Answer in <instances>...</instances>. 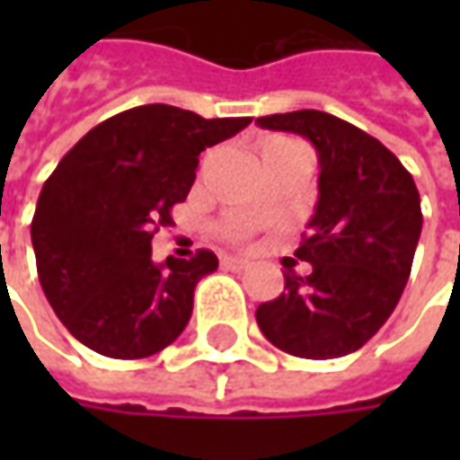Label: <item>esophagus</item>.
<instances>
[{
	"label": "esophagus",
	"mask_w": 460,
	"mask_h": 460,
	"mask_svg": "<svg viewBox=\"0 0 460 460\" xmlns=\"http://www.w3.org/2000/svg\"><path fill=\"white\" fill-rule=\"evenodd\" d=\"M220 266L225 269V271H245V269H248V263H245V261H240V258H233V256H222Z\"/></svg>",
	"instance_id": "obj_1"
}]
</instances>
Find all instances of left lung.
<instances>
[{"instance_id": "left-lung-1", "label": "left lung", "mask_w": 460, "mask_h": 460, "mask_svg": "<svg viewBox=\"0 0 460 460\" xmlns=\"http://www.w3.org/2000/svg\"><path fill=\"white\" fill-rule=\"evenodd\" d=\"M256 122L307 137L320 161V197L294 253L312 271L289 269L284 292L256 309V323L284 353L341 358L397 307L422 230L420 191L394 153L341 117L299 110Z\"/></svg>"}]
</instances>
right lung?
<instances>
[{"label":"right lung","instance_id":"right-lung-1","mask_svg":"<svg viewBox=\"0 0 460 460\" xmlns=\"http://www.w3.org/2000/svg\"><path fill=\"white\" fill-rule=\"evenodd\" d=\"M251 125L143 104L99 122L43 184L30 225L38 279L66 330L110 358H146L191 317L212 251L155 263L153 233L171 225L197 179L199 153Z\"/></svg>","mask_w":460,"mask_h":460}]
</instances>
